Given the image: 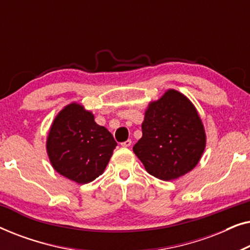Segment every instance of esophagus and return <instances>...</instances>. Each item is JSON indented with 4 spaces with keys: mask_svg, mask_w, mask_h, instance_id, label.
Listing matches in <instances>:
<instances>
[{
    "mask_svg": "<svg viewBox=\"0 0 250 250\" xmlns=\"http://www.w3.org/2000/svg\"><path fill=\"white\" fill-rule=\"evenodd\" d=\"M121 145H122V146H124V148H127V146L132 145V141H131V140H126L125 142H122Z\"/></svg>",
    "mask_w": 250,
    "mask_h": 250,
    "instance_id": "esophagus-1",
    "label": "esophagus"
}]
</instances>
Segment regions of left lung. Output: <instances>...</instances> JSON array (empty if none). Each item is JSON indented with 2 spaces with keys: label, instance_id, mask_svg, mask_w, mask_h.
I'll return each instance as SVG.
<instances>
[{
  "label": "left lung",
  "instance_id": "left-lung-1",
  "mask_svg": "<svg viewBox=\"0 0 250 250\" xmlns=\"http://www.w3.org/2000/svg\"><path fill=\"white\" fill-rule=\"evenodd\" d=\"M205 146L206 134L197 109L186 95L168 90L149 104L142 138L133 151L149 174L170 181L193 169Z\"/></svg>",
  "mask_w": 250,
  "mask_h": 250
}]
</instances>
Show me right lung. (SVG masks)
Returning a JSON list of instances; mask_svg holds the SVG:
<instances>
[{"label":"right lung","instance_id":"right-lung-1","mask_svg":"<svg viewBox=\"0 0 250 250\" xmlns=\"http://www.w3.org/2000/svg\"><path fill=\"white\" fill-rule=\"evenodd\" d=\"M116 146L114 136L94 122L93 114L74 102L54 118L47 135L46 151L58 173L85 184L104 173Z\"/></svg>","mask_w":250,"mask_h":250}]
</instances>
